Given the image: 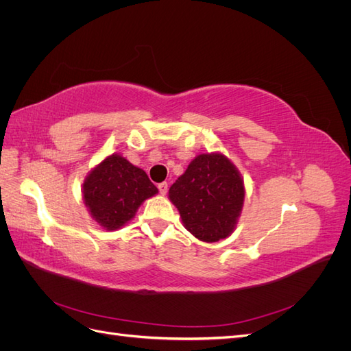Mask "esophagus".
I'll use <instances>...</instances> for the list:
<instances>
[{
	"label": "esophagus",
	"mask_w": 351,
	"mask_h": 351,
	"mask_svg": "<svg viewBox=\"0 0 351 351\" xmlns=\"http://www.w3.org/2000/svg\"><path fill=\"white\" fill-rule=\"evenodd\" d=\"M158 190H159V193H161V195H165L168 192V184L167 183H159Z\"/></svg>",
	"instance_id": "obj_1"
}]
</instances>
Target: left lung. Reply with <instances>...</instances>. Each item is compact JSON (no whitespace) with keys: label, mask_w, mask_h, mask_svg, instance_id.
Returning <instances> with one entry per match:
<instances>
[{"label":"left lung","mask_w":351,"mask_h":351,"mask_svg":"<svg viewBox=\"0 0 351 351\" xmlns=\"http://www.w3.org/2000/svg\"><path fill=\"white\" fill-rule=\"evenodd\" d=\"M168 195L184 227L196 239L214 243L234 231L244 202V184L227 156L202 154L169 187Z\"/></svg>","instance_id":"8db88e82"}]
</instances>
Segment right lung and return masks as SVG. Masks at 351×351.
Listing matches in <instances>:
<instances>
[{
  "instance_id": "add662e5",
  "label": "right lung",
  "mask_w": 351,
  "mask_h": 351,
  "mask_svg": "<svg viewBox=\"0 0 351 351\" xmlns=\"http://www.w3.org/2000/svg\"><path fill=\"white\" fill-rule=\"evenodd\" d=\"M158 189L143 169L119 154H112L95 167L83 183V199L92 218L107 230L129 222L143 200Z\"/></svg>"
}]
</instances>
